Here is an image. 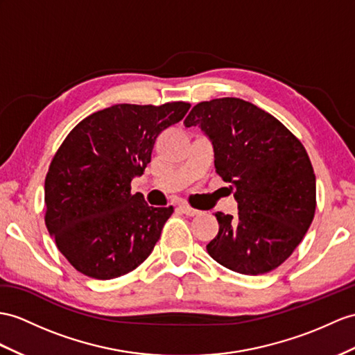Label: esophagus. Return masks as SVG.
I'll list each match as a JSON object with an SVG mask.
<instances>
[{
    "instance_id": "1",
    "label": "esophagus",
    "mask_w": 355,
    "mask_h": 355,
    "mask_svg": "<svg viewBox=\"0 0 355 355\" xmlns=\"http://www.w3.org/2000/svg\"><path fill=\"white\" fill-rule=\"evenodd\" d=\"M179 209L182 211L185 215H189V217H194V215H198V212L200 211H197V209H194V207H191L189 205H187V203H182V205H179Z\"/></svg>"
}]
</instances>
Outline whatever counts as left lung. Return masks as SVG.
Returning <instances> with one entry per match:
<instances>
[{"label":"left lung","instance_id":"left-lung-1","mask_svg":"<svg viewBox=\"0 0 355 355\" xmlns=\"http://www.w3.org/2000/svg\"><path fill=\"white\" fill-rule=\"evenodd\" d=\"M185 126H198L214 148L215 170L230 184L238 214L217 212L207 253L229 270H275L304 238L316 209V178L298 138L270 112L238 98L197 103Z\"/></svg>","mask_w":355,"mask_h":355}]
</instances>
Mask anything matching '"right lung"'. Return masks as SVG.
Here are the masks:
<instances>
[{"label":"right lung","mask_w":355,"mask_h":355,"mask_svg":"<svg viewBox=\"0 0 355 355\" xmlns=\"http://www.w3.org/2000/svg\"><path fill=\"white\" fill-rule=\"evenodd\" d=\"M189 107L119 103L69 132L45 179V224L76 271L110 280L149 257L173 206H149L141 193H131V180L150 162L157 137Z\"/></svg>","instance_id":"1"}]
</instances>
